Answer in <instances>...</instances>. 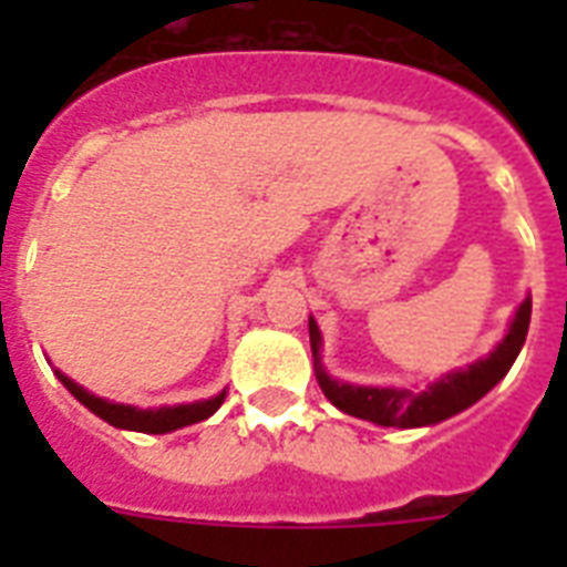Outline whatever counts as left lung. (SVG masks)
I'll use <instances>...</instances> for the list:
<instances>
[{
  "label": "left lung",
  "instance_id": "8db88e82",
  "mask_svg": "<svg viewBox=\"0 0 567 567\" xmlns=\"http://www.w3.org/2000/svg\"><path fill=\"white\" fill-rule=\"evenodd\" d=\"M529 315H533V297H524L515 318H512L506 336L492 353L476 359L467 368L444 373L441 379L430 382L426 388H400V385H353L344 379L329 377L320 350H323V336H320L318 320L309 318V341L311 355H315V377H318L320 391L327 400L344 414L371 421L377 426H396V430H417V426H432L465 412L476 400H483L497 382H501L509 368L518 359L520 347L527 341Z\"/></svg>",
  "mask_w": 567,
  "mask_h": 567
}]
</instances>
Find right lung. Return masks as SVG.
<instances>
[{"mask_svg":"<svg viewBox=\"0 0 567 567\" xmlns=\"http://www.w3.org/2000/svg\"><path fill=\"white\" fill-rule=\"evenodd\" d=\"M55 377L61 379L66 391H70V394H73L84 409H91L96 417H102V421L111 423V426H117V430L146 432V435H164V432H176L182 430V426L205 421V417H212V414L223 405V400H226V388H223L220 394L208 396V400H196V403L137 409V405L111 403V400H105V396L91 394L87 388H82L79 382H73V379L61 371H55Z\"/></svg>","mask_w":567,"mask_h":567,"instance_id":"right-lung-1","label":"right lung"}]
</instances>
